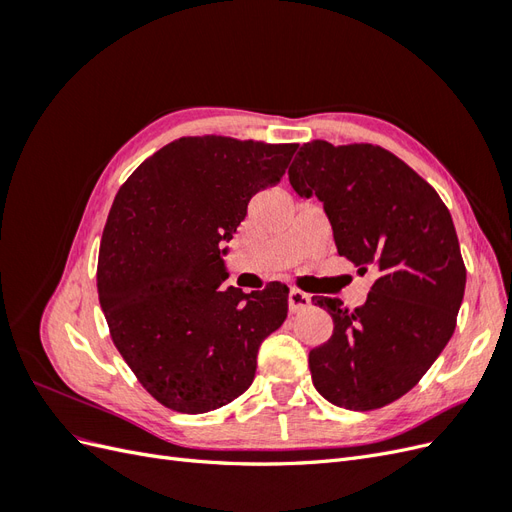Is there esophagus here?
<instances>
[{
	"label": "esophagus",
	"instance_id": "34e87169",
	"mask_svg": "<svg viewBox=\"0 0 512 512\" xmlns=\"http://www.w3.org/2000/svg\"><path fill=\"white\" fill-rule=\"evenodd\" d=\"M309 305H312V299H309V294H305V292H301L297 288H292L288 292V309H290L292 314L303 312V309H307Z\"/></svg>",
	"mask_w": 512,
	"mask_h": 512
}]
</instances>
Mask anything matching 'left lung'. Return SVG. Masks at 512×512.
Returning <instances> with one entry per match:
<instances>
[{"label":"left lung","mask_w":512,"mask_h":512,"mask_svg":"<svg viewBox=\"0 0 512 512\" xmlns=\"http://www.w3.org/2000/svg\"><path fill=\"white\" fill-rule=\"evenodd\" d=\"M288 179L322 203L337 254L378 273L352 312L339 299H312L333 318L329 342L309 352L316 391L339 408H382L416 386L453 337L466 265L451 213L378 145L305 143Z\"/></svg>","instance_id":"left-lung-1"}]
</instances>
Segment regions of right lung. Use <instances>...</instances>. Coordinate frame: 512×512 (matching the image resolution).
<instances>
[{
    "instance_id": "obj_1",
    "label": "right lung",
    "mask_w": 512,
    "mask_h": 512,
    "mask_svg": "<svg viewBox=\"0 0 512 512\" xmlns=\"http://www.w3.org/2000/svg\"><path fill=\"white\" fill-rule=\"evenodd\" d=\"M299 145L185 136L121 185L102 232L98 297L111 337L162 406L203 414L250 389L260 344L282 327L288 288H220L247 203Z\"/></svg>"
}]
</instances>
